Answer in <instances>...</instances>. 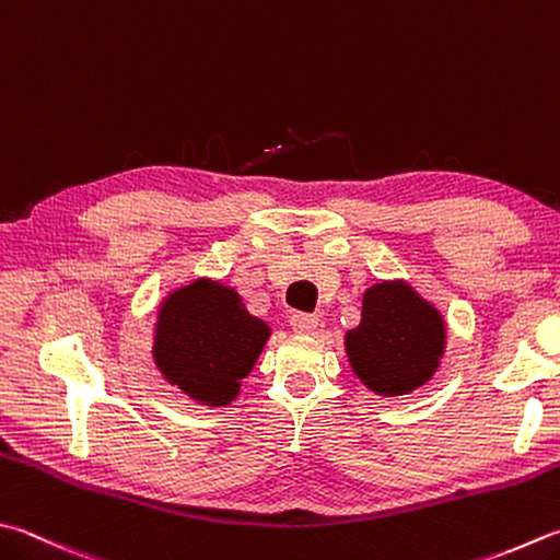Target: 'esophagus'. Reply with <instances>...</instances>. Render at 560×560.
Listing matches in <instances>:
<instances>
[{
	"instance_id": "esophagus-1",
	"label": "esophagus",
	"mask_w": 560,
	"mask_h": 560,
	"mask_svg": "<svg viewBox=\"0 0 560 560\" xmlns=\"http://www.w3.org/2000/svg\"><path fill=\"white\" fill-rule=\"evenodd\" d=\"M290 324H292V329L298 331V334H312L316 326H319V316L298 312V314L290 316Z\"/></svg>"
}]
</instances>
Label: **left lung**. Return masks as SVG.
<instances>
[{"label": "left lung", "mask_w": 560, "mask_h": 560, "mask_svg": "<svg viewBox=\"0 0 560 560\" xmlns=\"http://www.w3.org/2000/svg\"><path fill=\"white\" fill-rule=\"evenodd\" d=\"M444 348V316L402 280L368 288L361 324L346 331V355L353 373L383 397L407 395L427 385Z\"/></svg>", "instance_id": "left-lung-1"}]
</instances>
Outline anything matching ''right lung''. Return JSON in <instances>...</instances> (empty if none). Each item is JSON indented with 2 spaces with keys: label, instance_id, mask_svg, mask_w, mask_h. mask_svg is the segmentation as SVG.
<instances>
[{
  "label": "right lung",
  "instance_id": "add662e5",
  "mask_svg": "<svg viewBox=\"0 0 560 560\" xmlns=\"http://www.w3.org/2000/svg\"><path fill=\"white\" fill-rule=\"evenodd\" d=\"M270 336L234 288L199 278L173 290L158 310L153 361L167 383L199 405L226 407Z\"/></svg>",
  "mask_w": 560,
  "mask_h": 560
}]
</instances>
